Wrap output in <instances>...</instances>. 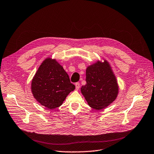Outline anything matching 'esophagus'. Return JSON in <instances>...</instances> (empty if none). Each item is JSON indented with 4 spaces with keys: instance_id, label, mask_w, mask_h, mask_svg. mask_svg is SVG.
<instances>
[{
    "instance_id": "esophagus-1",
    "label": "esophagus",
    "mask_w": 154,
    "mask_h": 154,
    "mask_svg": "<svg viewBox=\"0 0 154 154\" xmlns=\"http://www.w3.org/2000/svg\"><path fill=\"white\" fill-rule=\"evenodd\" d=\"M79 88H80V83H79V82L75 83V89H76V90H79Z\"/></svg>"
}]
</instances>
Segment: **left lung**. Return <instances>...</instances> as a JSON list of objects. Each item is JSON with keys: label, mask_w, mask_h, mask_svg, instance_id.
Listing matches in <instances>:
<instances>
[{"label": "left lung", "mask_w": 154, "mask_h": 154, "mask_svg": "<svg viewBox=\"0 0 154 154\" xmlns=\"http://www.w3.org/2000/svg\"><path fill=\"white\" fill-rule=\"evenodd\" d=\"M86 84L81 88V93L88 105L96 110L110 105L118 95L119 86L112 68L106 60L98 61L88 66Z\"/></svg>", "instance_id": "left-lung-1"}]
</instances>
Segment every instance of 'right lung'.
<instances>
[{
	"label": "right lung",
	"instance_id": "obj_1",
	"mask_svg": "<svg viewBox=\"0 0 154 154\" xmlns=\"http://www.w3.org/2000/svg\"><path fill=\"white\" fill-rule=\"evenodd\" d=\"M75 88L63 67L51 58L45 59L40 65L31 84L33 97L49 109L61 106Z\"/></svg>",
	"mask_w": 154,
	"mask_h": 154
}]
</instances>
